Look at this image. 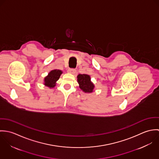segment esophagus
<instances>
[{
  "label": "esophagus",
  "mask_w": 159,
  "mask_h": 159,
  "mask_svg": "<svg viewBox=\"0 0 159 159\" xmlns=\"http://www.w3.org/2000/svg\"><path fill=\"white\" fill-rule=\"evenodd\" d=\"M68 72L69 73H71V74H73V75H74V74H75L76 73V70L75 69H73V68H71V69H68Z\"/></svg>",
  "instance_id": "34e87169"
}]
</instances>
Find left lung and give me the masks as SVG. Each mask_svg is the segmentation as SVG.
<instances>
[{
  "label": "left lung",
  "instance_id": "8db88e82",
  "mask_svg": "<svg viewBox=\"0 0 159 159\" xmlns=\"http://www.w3.org/2000/svg\"><path fill=\"white\" fill-rule=\"evenodd\" d=\"M77 81L79 84L80 88L83 92L88 93L93 92L95 85L91 81L90 75L87 74H79L77 76Z\"/></svg>",
  "mask_w": 159,
  "mask_h": 159
}]
</instances>
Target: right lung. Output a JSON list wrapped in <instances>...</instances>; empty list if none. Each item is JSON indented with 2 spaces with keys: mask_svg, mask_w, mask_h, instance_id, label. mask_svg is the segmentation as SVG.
Wrapping results in <instances>:
<instances>
[{
  "mask_svg": "<svg viewBox=\"0 0 159 159\" xmlns=\"http://www.w3.org/2000/svg\"><path fill=\"white\" fill-rule=\"evenodd\" d=\"M62 71L57 69H54L49 72L48 75L44 78L43 84L48 88L51 89L56 86V82L59 79Z\"/></svg>",
  "mask_w": 159,
  "mask_h": 159,
  "instance_id": "1",
  "label": "right lung"
}]
</instances>
